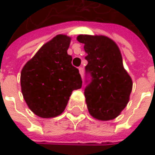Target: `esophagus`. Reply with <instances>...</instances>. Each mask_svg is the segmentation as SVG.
Instances as JSON below:
<instances>
[{
    "mask_svg": "<svg viewBox=\"0 0 155 155\" xmlns=\"http://www.w3.org/2000/svg\"><path fill=\"white\" fill-rule=\"evenodd\" d=\"M79 72H80V74H81V76L82 77L83 76V67H79Z\"/></svg>",
    "mask_w": 155,
    "mask_h": 155,
    "instance_id": "34e87169",
    "label": "esophagus"
}]
</instances>
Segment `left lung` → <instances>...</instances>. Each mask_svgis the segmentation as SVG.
<instances>
[{
  "label": "left lung",
  "mask_w": 155,
  "mask_h": 155,
  "mask_svg": "<svg viewBox=\"0 0 155 155\" xmlns=\"http://www.w3.org/2000/svg\"><path fill=\"white\" fill-rule=\"evenodd\" d=\"M77 40L84 44L87 53L84 96L88 110L99 120L114 119L128 103L133 87L120 50L105 36L79 35Z\"/></svg>",
  "instance_id": "left-lung-1"
}]
</instances>
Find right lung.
<instances>
[{
    "mask_svg": "<svg viewBox=\"0 0 155 155\" xmlns=\"http://www.w3.org/2000/svg\"><path fill=\"white\" fill-rule=\"evenodd\" d=\"M71 38L57 35L24 65L20 74L26 103L37 116L57 117L66 107L73 91L81 87L79 70L67 54Z\"/></svg>",
    "mask_w": 155,
    "mask_h": 155,
    "instance_id": "add662e5",
    "label": "right lung"
}]
</instances>
